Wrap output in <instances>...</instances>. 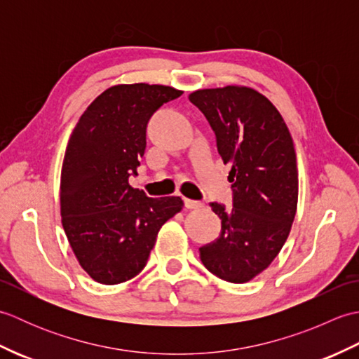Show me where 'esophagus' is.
Segmentation results:
<instances>
[{
    "mask_svg": "<svg viewBox=\"0 0 359 359\" xmlns=\"http://www.w3.org/2000/svg\"><path fill=\"white\" fill-rule=\"evenodd\" d=\"M185 202V207L188 210H197V208H202L203 203L199 202V201H193V199H184Z\"/></svg>",
    "mask_w": 359,
    "mask_h": 359,
    "instance_id": "obj_1",
    "label": "esophagus"
}]
</instances>
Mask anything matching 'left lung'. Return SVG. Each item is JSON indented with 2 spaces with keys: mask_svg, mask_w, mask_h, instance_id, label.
I'll return each instance as SVG.
<instances>
[{
  "mask_svg": "<svg viewBox=\"0 0 359 359\" xmlns=\"http://www.w3.org/2000/svg\"><path fill=\"white\" fill-rule=\"evenodd\" d=\"M189 102L216 134L233 208L211 202L220 217L216 241L199 248L201 261L217 278L242 284L262 273L284 245L297 205V166L292 135L269 98L251 88L201 89Z\"/></svg>",
  "mask_w": 359,
  "mask_h": 359,
  "instance_id": "obj_1",
  "label": "left lung"
}]
</instances>
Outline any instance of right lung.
Returning <instances> with one entry per match:
<instances>
[{"instance_id":"obj_1","label":"right lung","mask_w":359,"mask_h":359,"mask_svg":"<svg viewBox=\"0 0 359 359\" xmlns=\"http://www.w3.org/2000/svg\"><path fill=\"white\" fill-rule=\"evenodd\" d=\"M180 95L147 83L112 86L74 128L62 168V222L83 270L100 284L137 276L158 230L184 205L180 197L154 199L129 185L147 148L149 118Z\"/></svg>"}]
</instances>
